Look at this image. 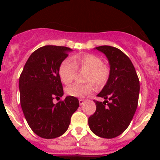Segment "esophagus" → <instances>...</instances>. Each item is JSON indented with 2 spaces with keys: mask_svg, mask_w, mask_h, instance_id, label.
<instances>
[{
  "mask_svg": "<svg viewBox=\"0 0 160 160\" xmlns=\"http://www.w3.org/2000/svg\"><path fill=\"white\" fill-rule=\"evenodd\" d=\"M78 101H79V104H80L81 106L83 105V104H84V102H85V99H82V98H80Z\"/></svg>",
  "mask_w": 160,
  "mask_h": 160,
  "instance_id": "1",
  "label": "esophagus"
}]
</instances>
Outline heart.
Listing matches in <instances>:
<instances>
[{
	"mask_svg": "<svg viewBox=\"0 0 160 160\" xmlns=\"http://www.w3.org/2000/svg\"><path fill=\"white\" fill-rule=\"evenodd\" d=\"M70 59L62 61L59 66L58 74L61 80L65 84H70L75 77L77 68L87 70L85 80L92 82L97 87H102L110 77V67L102 63L101 58L94 53H79ZM94 90L91 82L87 84L74 83L66 87V92L72 97L82 98L90 94Z\"/></svg>",
	"mask_w": 160,
	"mask_h": 160,
	"instance_id": "heart-1",
	"label": "heart"
}]
</instances>
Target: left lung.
I'll list each match as a JSON object with an SVG mask.
<instances>
[{"mask_svg": "<svg viewBox=\"0 0 160 160\" xmlns=\"http://www.w3.org/2000/svg\"><path fill=\"white\" fill-rule=\"evenodd\" d=\"M94 49L108 59L110 77L98 94L105 101H94L96 111L89 118L88 124L98 136L113 138L121 135L131 123L138 106L139 81L131 61L120 49L110 46Z\"/></svg>", "mask_w": 160, "mask_h": 160, "instance_id": "obj_1", "label": "left lung"}]
</instances>
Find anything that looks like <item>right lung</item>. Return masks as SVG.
I'll list each match as a JSON object with an SVG mask.
<instances>
[{"label": "right lung", "mask_w": 160, "mask_h": 160, "mask_svg": "<svg viewBox=\"0 0 160 160\" xmlns=\"http://www.w3.org/2000/svg\"><path fill=\"white\" fill-rule=\"evenodd\" d=\"M72 49L45 46L35 50L25 63L19 78L20 100L29 128L43 138H54L67 131L70 118L79 107L78 99L67 96L54 104L53 98L64 94L59 66Z\"/></svg>", "instance_id": "1"}]
</instances>
